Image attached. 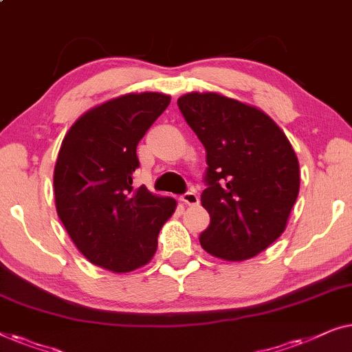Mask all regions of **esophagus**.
Instances as JSON below:
<instances>
[{"label":"esophagus","instance_id":"esophagus-1","mask_svg":"<svg viewBox=\"0 0 352 352\" xmlns=\"http://www.w3.org/2000/svg\"><path fill=\"white\" fill-rule=\"evenodd\" d=\"M180 201L183 202V204H186V206H196L197 202H199V197H197L196 192L188 191V192H185V195L180 197Z\"/></svg>","mask_w":352,"mask_h":352}]
</instances>
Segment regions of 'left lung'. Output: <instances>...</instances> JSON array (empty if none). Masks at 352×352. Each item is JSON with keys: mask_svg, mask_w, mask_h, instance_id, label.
Returning a JSON list of instances; mask_svg holds the SVG:
<instances>
[{"mask_svg": "<svg viewBox=\"0 0 352 352\" xmlns=\"http://www.w3.org/2000/svg\"><path fill=\"white\" fill-rule=\"evenodd\" d=\"M177 103L207 153L202 249L226 261L254 258L285 231L300 191L298 157L260 108L219 92H188Z\"/></svg>", "mask_w": 352, "mask_h": 352, "instance_id": "8db88e82", "label": "left lung"}]
</instances>
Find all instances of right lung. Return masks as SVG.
I'll list each match as a JSON object with an SVG mask.
<instances>
[{
	"instance_id": "right-lung-1",
	"label": "right lung",
	"mask_w": 352,
	"mask_h": 352,
	"mask_svg": "<svg viewBox=\"0 0 352 352\" xmlns=\"http://www.w3.org/2000/svg\"><path fill=\"white\" fill-rule=\"evenodd\" d=\"M162 92H129L82 113L68 129L54 169L58 219L78 250L111 273L150 263L174 197L133 188L137 145L169 107Z\"/></svg>"
}]
</instances>
